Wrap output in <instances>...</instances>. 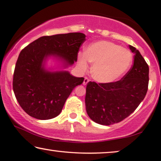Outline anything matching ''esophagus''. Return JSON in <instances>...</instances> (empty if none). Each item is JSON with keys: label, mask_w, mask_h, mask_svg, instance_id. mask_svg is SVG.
Here are the masks:
<instances>
[{"label": "esophagus", "mask_w": 161, "mask_h": 161, "mask_svg": "<svg viewBox=\"0 0 161 161\" xmlns=\"http://www.w3.org/2000/svg\"><path fill=\"white\" fill-rule=\"evenodd\" d=\"M90 81L89 79L87 78V77H85V80H84V81H83V85H87V84L88 83V81Z\"/></svg>", "instance_id": "esophagus-1"}]
</instances>
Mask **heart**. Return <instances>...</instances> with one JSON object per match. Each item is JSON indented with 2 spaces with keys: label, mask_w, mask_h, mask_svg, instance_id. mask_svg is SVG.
<instances>
[{
  "label": "heart",
  "mask_w": 161,
  "mask_h": 161,
  "mask_svg": "<svg viewBox=\"0 0 161 161\" xmlns=\"http://www.w3.org/2000/svg\"><path fill=\"white\" fill-rule=\"evenodd\" d=\"M78 64L82 70L93 63L92 76L101 84L114 82L130 69L133 55L130 50L108 41H98L88 45L85 54L78 55Z\"/></svg>",
  "instance_id": "heart-1"
}]
</instances>
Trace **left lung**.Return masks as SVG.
I'll return each mask as SVG.
<instances>
[{
    "label": "left lung",
    "instance_id": "left-lung-1",
    "mask_svg": "<svg viewBox=\"0 0 161 161\" xmlns=\"http://www.w3.org/2000/svg\"><path fill=\"white\" fill-rule=\"evenodd\" d=\"M135 54L133 65L122 80L109 84L89 81L85 106L90 118L103 125L123 120L144 100L148 89L149 66L141 53L130 45Z\"/></svg>",
    "mask_w": 161,
    "mask_h": 161
}]
</instances>
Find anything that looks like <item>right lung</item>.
<instances>
[{"label": "right lung", "mask_w": 161, "mask_h": 161, "mask_svg": "<svg viewBox=\"0 0 161 161\" xmlns=\"http://www.w3.org/2000/svg\"><path fill=\"white\" fill-rule=\"evenodd\" d=\"M81 33L42 36L20 52L16 63L13 90L18 103L30 116L38 119L57 117L65 101L83 77L68 71L47 69V60L55 59L63 69L77 60L79 49L85 41Z\"/></svg>", "instance_id": "obj_1"}]
</instances>
